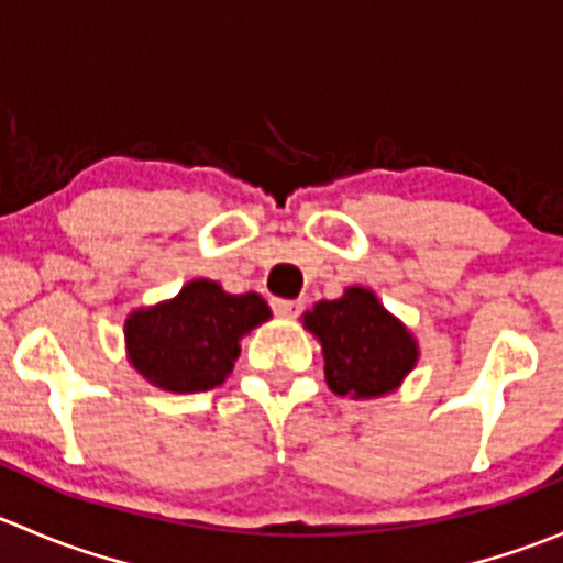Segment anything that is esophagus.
<instances>
[{
    "instance_id": "obj_1",
    "label": "esophagus",
    "mask_w": 563,
    "mask_h": 563,
    "mask_svg": "<svg viewBox=\"0 0 563 563\" xmlns=\"http://www.w3.org/2000/svg\"><path fill=\"white\" fill-rule=\"evenodd\" d=\"M272 310L280 318H297L302 313V302L299 299H272Z\"/></svg>"
}]
</instances>
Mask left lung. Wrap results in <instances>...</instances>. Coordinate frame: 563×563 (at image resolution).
Listing matches in <instances>:
<instances>
[{
    "instance_id": "8db88e82",
    "label": "left lung",
    "mask_w": 563,
    "mask_h": 563,
    "mask_svg": "<svg viewBox=\"0 0 563 563\" xmlns=\"http://www.w3.org/2000/svg\"><path fill=\"white\" fill-rule=\"evenodd\" d=\"M302 327L321 345L323 376L334 395L376 400L400 389L419 362V340L365 286L321 299L302 316Z\"/></svg>"
}]
</instances>
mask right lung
I'll return each instance as SVG.
<instances>
[{
  "instance_id": "obj_1",
  "label": "right lung",
  "mask_w": 563,
  "mask_h": 563,
  "mask_svg": "<svg viewBox=\"0 0 563 563\" xmlns=\"http://www.w3.org/2000/svg\"><path fill=\"white\" fill-rule=\"evenodd\" d=\"M269 318L261 294H229L220 283L196 277L176 297L124 318L128 362L163 391L214 389L234 371L242 338Z\"/></svg>"
}]
</instances>
